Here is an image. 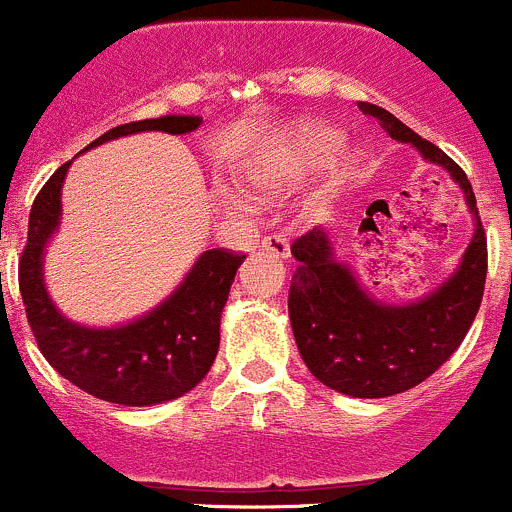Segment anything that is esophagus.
Masks as SVG:
<instances>
[{"label":"esophagus","instance_id":"esophagus-1","mask_svg":"<svg viewBox=\"0 0 512 512\" xmlns=\"http://www.w3.org/2000/svg\"><path fill=\"white\" fill-rule=\"evenodd\" d=\"M261 249L268 251V254H273L276 258H288V256H291V246H288V241L283 239L281 234L263 236Z\"/></svg>","mask_w":512,"mask_h":512}]
</instances>
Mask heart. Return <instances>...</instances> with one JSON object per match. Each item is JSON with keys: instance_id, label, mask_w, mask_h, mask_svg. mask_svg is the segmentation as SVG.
Returning a JSON list of instances; mask_svg holds the SVG:
<instances>
[{"instance_id": "1", "label": "heart", "mask_w": 512, "mask_h": 512, "mask_svg": "<svg viewBox=\"0 0 512 512\" xmlns=\"http://www.w3.org/2000/svg\"><path fill=\"white\" fill-rule=\"evenodd\" d=\"M316 139L321 141L323 146H336L338 144V136L336 131L331 129H321L316 131ZM236 184H239L241 194L249 196L251 201H273L278 196V184H276V174L268 164L263 161H256V164H246L236 171Z\"/></svg>"}]
</instances>
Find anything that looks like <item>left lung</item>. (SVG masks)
Returning <instances> with one entry per match:
<instances>
[{"label":"left lung","mask_w":512,"mask_h":512,"mask_svg":"<svg viewBox=\"0 0 512 512\" xmlns=\"http://www.w3.org/2000/svg\"><path fill=\"white\" fill-rule=\"evenodd\" d=\"M361 111L391 139L416 146L423 159L443 166L475 216V234L453 276L406 306L368 296L351 268L333 256L331 239L318 226L293 241L291 254L298 263L288 291V316L303 363L333 391L386 398L426 381L463 343L483 301L488 241L465 171L391 111L376 104H361Z\"/></svg>","instance_id":"left-lung-1"}]
</instances>
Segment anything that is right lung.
<instances>
[{"instance_id":"right-lung-1","label":"right lung","mask_w":512,"mask_h":512,"mask_svg":"<svg viewBox=\"0 0 512 512\" xmlns=\"http://www.w3.org/2000/svg\"><path fill=\"white\" fill-rule=\"evenodd\" d=\"M199 126L201 116L131 121L109 129L86 149L139 131L189 134ZM69 164L59 166L34 199L19 261V291L39 351L59 376L101 401L119 406L174 401L204 381L219 353L221 311L246 256L229 249L204 251L164 303L124 326L89 328L69 321L44 286V249L62 216L59 196Z\"/></svg>"}]
</instances>
